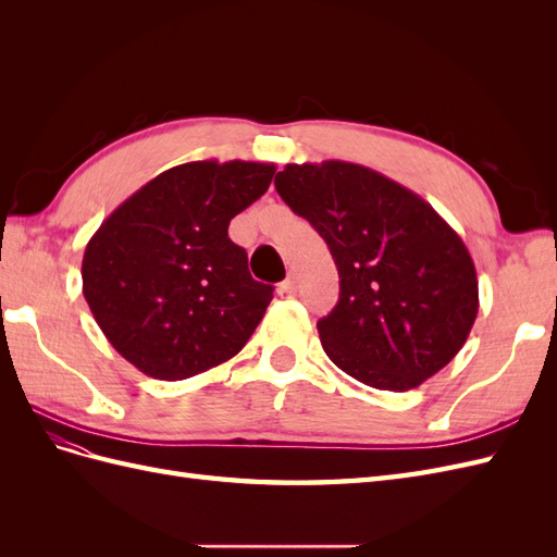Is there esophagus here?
Listing matches in <instances>:
<instances>
[{
    "label": "esophagus",
    "mask_w": 557,
    "mask_h": 557,
    "mask_svg": "<svg viewBox=\"0 0 557 557\" xmlns=\"http://www.w3.org/2000/svg\"><path fill=\"white\" fill-rule=\"evenodd\" d=\"M281 290H283V293H297V276L290 274L288 278H285V281L281 283Z\"/></svg>",
    "instance_id": "obj_1"
}]
</instances>
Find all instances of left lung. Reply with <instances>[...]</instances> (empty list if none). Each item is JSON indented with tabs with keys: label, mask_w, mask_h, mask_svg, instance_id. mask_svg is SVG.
Masks as SVG:
<instances>
[{
	"label": "left lung",
	"mask_w": 557,
	"mask_h": 557,
	"mask_svg": "<svg viewBox=\"0 0 557 557\" xmlns=\"http://www.w3.org/2000/svg\"><path fill=\"white\" fill-rule=\"evenodd\" d=\"M274 185L339 272V301L318 334L342 372L407 393L458 356L479 313L476 269L423 197L342 160L285 164Z\"/></svg>",
	"instance_id": "8db88e82"
}]
</instances>
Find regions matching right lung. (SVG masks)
<instances>
[{
	"mask_svg": "<svg viewBox=\"0 0 557 557\" xmlns=\"http://www.w3.org/2000/svg\"><path fill=\"white\" fill-rule=\"evenodd\" d=\"M276 166L185 162L148 181L83 252V295L109 344L160 381L227 362L256 332L272 285L248 272L230 221L260 199Z\"/></svg>",
	"mask_w": 557,
	"mask_h": 557,
	"instance_id": "1",
	"label": "right lung"
}]
</instances>
